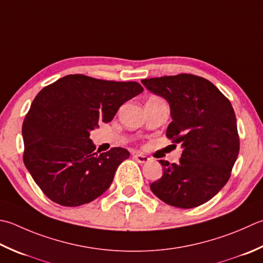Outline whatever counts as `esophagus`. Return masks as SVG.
Wrapping results in <instances>:
<instances>
[{"label":"esophagus","instance_id":"esophagus-1","mask_svg":"<svg viewBox=\"0 0 263 263\" xmlns=\"http://www.w3.org/2000/svg\"><path fill=\"white\" fill-rule=\"evenodd\" d=\"M133 157H135V159H136L138 163H141V164L147 163V162H149V159H151L148 156L142 155V154H135V155H133Z\"/></svg>","mask_w":263,"mask_h":263}]
</instances>
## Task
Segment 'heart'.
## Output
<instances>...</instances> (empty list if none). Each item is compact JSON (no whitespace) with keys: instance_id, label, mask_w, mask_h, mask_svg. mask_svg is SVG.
Here are the masks:
<instances>
[{"instance_id":"b5f03b06","label":"heart","mask_w":263,"mask_h":263,"mask_svg":"<svg viewBox=\"0 0 263 263\" xmlns=\"http://www.w3.org/2000/svg\"><path fill=\"white\" fill-rule=\"evenodd\" d=\"M151 99H161V98H158V97H153V98H151Z\"/></svg>"}]
</instances>
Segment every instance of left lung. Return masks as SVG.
Wrapping results in <instances>:
<instances>
[{
  "label": "left lung",
  "instance_id": "8db88e82",
  "mask_svg": "<svg viewBox=\"0 0 263 263\" xmlns=\"http://www.w3.org/2000/svg\"><path fill=\"white\" fill-rule=\"evenodd\" d=\"M142 84L166 99L172 122L166 137L180 143V163L159 161L164 173L151 184L164 203L192 209L209 202L229 180L239 136L229 99L210 81L193 74L154 77Z\"/></svg>",
  "mask_w": 263,
  "mask_h": 263
}]
</instances>
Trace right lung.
<instances>
[{"label":"right lung","instance_id":"1","mask_svg":"<svg viewBox=\"0 0 263 263\" xmlns=\"http://www.w3.org/2000/svg\"><path fill=\"white\" fill-rule=\"evenodd\" d=\"M143 91L137 82L67 75L43 87L23 123L24 163L52 202L80 206L104 194L130 153H95L90 132L108 123L124 102Z\"/></svg>","mask_w":263,"mask_h":263}]
</instances>
